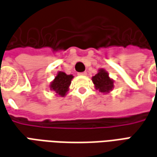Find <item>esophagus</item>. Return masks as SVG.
<instances>
[{"instance_id":"obj_1","label":"esophagus","mask_w":157,"mask_h":157,"mask_svg":"<svg viewBox=\"0 0 157 157\" xmlns=\"http://www.w3.org/2000/svg\"><path fill=\"white\" fill-rule=\"evenodd\" d=\"M80 75H87V72H82V73H79Z\"/></svg>"}]
</instances>
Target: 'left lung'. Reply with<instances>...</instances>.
I'll return each instance as SVG.
<instances>
[{
  "label": "left lung",
  "mask_w": 157,
  "mask_h": 157,
  "mask_svg": "<svg viewBox=\"0 0 157 157\" xmlns=\"http://www.w3.org/2000/svg\"><path fill=\"white\" fill-rule=\"evenodd\" d=\"M92 81L97 90L103 94L109 93L114 87L113 80L110 78L108 73L103 69L99 70L98 73L92 77Z\"/></svg>",
  "instance_id": "1"
}]
</instances>
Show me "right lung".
<instances>
[{"instance_id": "1", "label": "right lung", "mask_w": 157, "mask_h": 157, "mask_svg": "<svg viewBox=\"0 0 157 157\" xmlns=\"http://www.w3.org/2000/svg\"><path fill=\"white\" fill-rule=\"evenodd\" d=\"M73 77L74 76L72 75H66L64 72L59 71L50 85L51 90H53L56 93V95H60L62 97L65 96L67 92L69 91V87Z\"/></svg>"}]
</instances>
